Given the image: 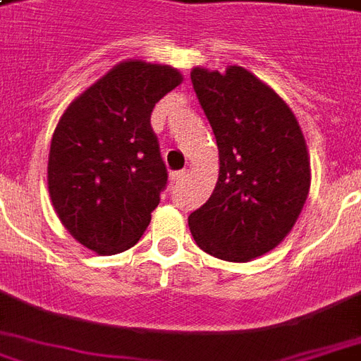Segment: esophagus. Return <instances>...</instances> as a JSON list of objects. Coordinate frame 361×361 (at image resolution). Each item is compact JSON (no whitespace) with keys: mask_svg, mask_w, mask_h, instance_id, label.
Listing matches in <instances>:
<instances>
[{"mask_svg":"<svg viewBox=\"0 0 361 361\" xmlns=\"http://www.w3.org/2000/svg\"><path fill=\"white\" fill-rule=\"evenodd\" d=\"M185 173H188V172H185V170H178V172H173L172 173V181H173V183H180V181L183 180V178H185Z\"/></svg>","mask_w":361,"mask_h":361,"instance_id":"34e87169","label":"esophagus"}]
</instances>
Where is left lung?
<instances>
[{
    "label": "left lung",
    "instance_id": "left-lung-1",
    "mask_svg": "<svg viewBox=\"0 0 361 361\" xmlns=\"http://www.w3.org/2000/svg\"><path fill=\"white\" fill-rule=\"evenodd\" d=\"M191 82L220 153L214 193L189 216L195 243L220 260L248 262L287 237L310 191L302 130L255 74L193 68Z\"/></svg>",
    "mask_w": 361,
    "mask_h": 361
}]
</instances>
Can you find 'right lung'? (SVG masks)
<instances>
[{"label": "right lung", "mask_w": 361, "mask_h": 361, "mask_svg": "<svg viewBox=\"0 0 361 361\" xmlns=\"http://www.w3.org/2000/svg\"><path fill=\"white\" fill-rule=\"evenodd\" d=\"M180 84L172 66L126 61L59 120L47 164L49 195L63 226L90 250H128L149 226L168 183L151 113Z\"/></svg>", "instance_id": "obj_1"}]
</instances>
